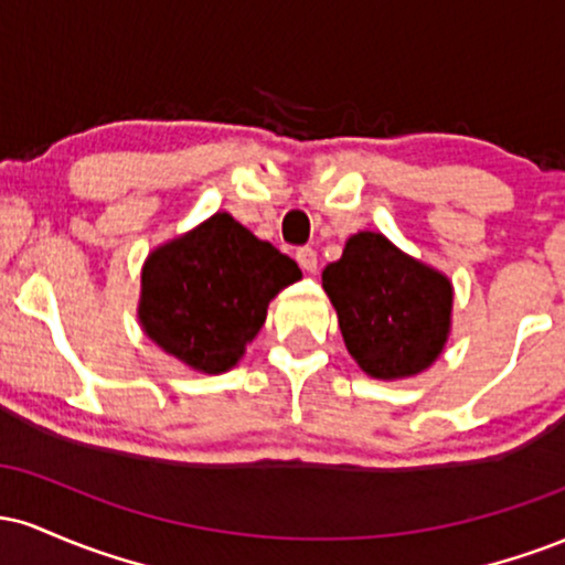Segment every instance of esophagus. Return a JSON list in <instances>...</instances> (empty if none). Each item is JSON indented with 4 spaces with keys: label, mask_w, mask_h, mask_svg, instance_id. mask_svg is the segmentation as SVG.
<instances>
[{
    "label": "esophagus",
    "mask_w": 565,
    "mask_h": 565,
    "mask_svg": "<svg viewBox=\"0 0 565 565\" xmlns=\"http://www.w3.org/2000/svg\"><path fill=\"white\" fill-rule=\"evenodd\" d=\"M295 257L297 263H300V268L308 270V274H313V270L319 268V255H316V249H310V246H300Z\"/></svg>",
    "instance_id": "1"
}]
</instances>
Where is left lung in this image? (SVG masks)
<instances>
[{
  "label": "left lung",
  "instance_id": "8db88e82",
  "mask_svg": "<svg viewBox=\"0 0 565 565\" xmlns=\"http://www.w3.org/2000/svg\"><path fill=\"white\" fill-rule=\"evenodd\" d=\"M342 340L369 377L404 380L438 359L451 332V281L382 233L348 238L321 274Z\"/></svg>",
  "mask_w": 565,
  "mask_h": 565
}]
</instances>
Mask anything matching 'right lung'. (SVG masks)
<instances>
[{"mask_svg": "<svg viewBox=\"0 0 565 565\" xmlns=\"http://www.w3.org/2000/svg\"><path fill=\"white\" fill-rule=\"evenodd\" d=\"M300 278L291 257L217 212L148 255L138 319L185 366L228 372L263 329L268 302Z\"/></svg>", "mask_w": 565, "mask_h": 565, "instance_id": "right-lung-1", "label": "right lung"}]
</instances>
